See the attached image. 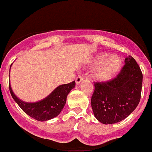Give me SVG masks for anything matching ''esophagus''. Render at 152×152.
Masks as SVG:
<instances>
[{
	"label": "esophagus",
	"instance_id": "34e87169",
	"mask_svg": "<svg viewBox=\"0 0 152 152\" xmlns=\"http://www.w3.org/2000/svg\"><path fill=\"white\" fill-rule=\"evenodd\" d=\"M82 79H83V78H82L81 76H77V77L76 78V79H75V81H76V83L78 85V84H79L81 82H82Z\"/></svg>",
	"mask_w": 152,
	"mask_h": 152
}]
</instances>
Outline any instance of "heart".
Returning <instances> with one entry per match:
<instances>
[{
    "label": "heart",
    "instance_id": "obj_1",
    "mask_svg": "<svg viewBox=\"0 0 152 152\" xmlns=\"http://www.w3.org/2000/svg\"><path fill=\"white\" fill-rule=\"evenodd\" d=\"M108 57L106 53H100L97 55L92 60L94 65L99 66L96 71V76L99 80L107 81L111 79L120 69L121 65V61L117 56H112Z\"/></svg>",
    "mask_w": 152,
    "mask_h": 152
}]
</instances>
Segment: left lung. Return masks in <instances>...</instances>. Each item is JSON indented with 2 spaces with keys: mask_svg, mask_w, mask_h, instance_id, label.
I'll list each match as a JSON object with an SVG mask.
<instances>
[{
  "mask_svg": "<svg viewBox=\"0 0 152 152\" xmlns=\"http://www.w3.org/2000/svg\"><path fill=\"white\" fill-rule=\"evenodd\" d=\"M142 73L129 56L120 73L107 82H94L91 107L96 118L103 124H113L129 117L141 97Z\"/></svg>",
  "mask_w": 152,
  "mask_h": 152,
  "instance_id": "obj_1",
  "label": "left lung"
}]
</instances>
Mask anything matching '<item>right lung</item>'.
Wrapping results in <instances>:
<instances>
[{
  "label": "right lung",
  "instance_id": "obj_1",
  "mask_svg": "<svg viewBox=\"0 0 152 152\" xmlns=\"http://www.w3.org/2000/svg\"><path fill=\"white\" fill-rule=\"evenodd\" d=\"M75 86V81L65 85H61L44 99L37 102L29 103L19 99L15 95L10 83H9L12 97L19 107L29 117L41 122L51 120L59 114L65 105L67 95Z\"/></svg>",
  "mask_w": 152,
  "mask_h": 152
}]
</instances>
